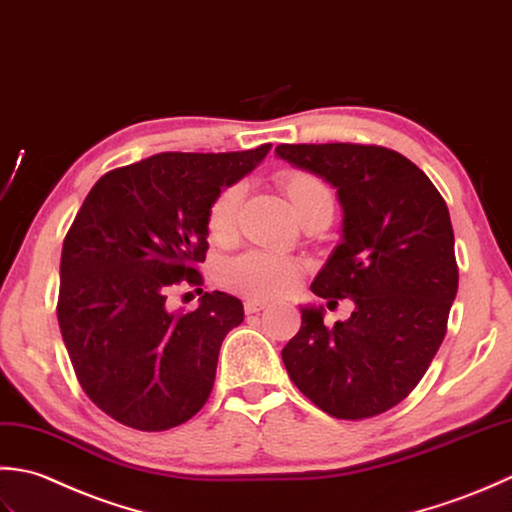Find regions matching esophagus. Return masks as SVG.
<instances>
[{"label": "esophagus", "instance_id": "obj_1", "mask_svg": "<svg viewBox=\"0 0 512 512\" xmlns=\"http://www.w3.org/2000/svg\"><path fill=\"white\" fill-rule=\"evenodd\" d=\"M263 309H267L265 300H245V314H258Z\"/></svg>", "mask_w": 512, "mask_h": 512}]
</instances>
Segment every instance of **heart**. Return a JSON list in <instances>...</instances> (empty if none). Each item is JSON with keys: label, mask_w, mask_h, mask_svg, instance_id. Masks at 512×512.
<instances>
[{"label": "heart", "mask_w": 512, "mask_h": 512, "mask_svg": "<svg viewBox=\"0 0 512 512\" xmlns=\"http://www.w3.org/2000/svg\"><path fill=\"white\" fill-rule=\"evenodd\" d=\"M278 185L294 205L300 218L325 212L333 214V194L327 183L316 174L305 170H283L278 174ZM243 205V185L232 183L218 192L205 212L207 236L214 243H229L236 236L238 214ZM302 265L296 258L269 254V252H245L223 265L221 283L234 294L252 300H271L285 296L298 285Z\"/></svg>", "instance_id": "obj_1"}]
</instances>
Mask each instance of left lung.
<instances>
[{
	"label": "left lung",
	"mask_w": 512,
	"mask_h": 512,
	"mask_svg": "<svg viewBox=\"0 0 512 512\" xmlns=\"http://www.w3.org/2000/svg\"><path fill=\"white\" fill-rule=\"evenodd\" d=\"M276 154L338 190L344 236L311 291L356 302L333 327L322 309H302L283 362L318 409L367 420L417 387L446 336L460 280L446 201L415 163L382 145L280 143Z\"/></svg>",
	"instance_id": "obj_1"
}]
</instances>
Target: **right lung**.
<instances>
[{"label": "right lung", "instance_id": "add662e5", "mask_svg": "<svg viewBox=\"0 0 512 512\" xmlns=\"http://www.w3.org/2000/svg\"><path fill=\"white\" fill-rule=\"evenodd\" d=\"M269 148L154 154L106 172L83 201L61 249L57 320L81 389L112 420L168 431L210 398L218 351L245 314L238 298L198 289L205 212ZM181 282L202 305L170 315Z\"/></svg>", "mask_w": 512, "mask_h": 512}]
</instances>
